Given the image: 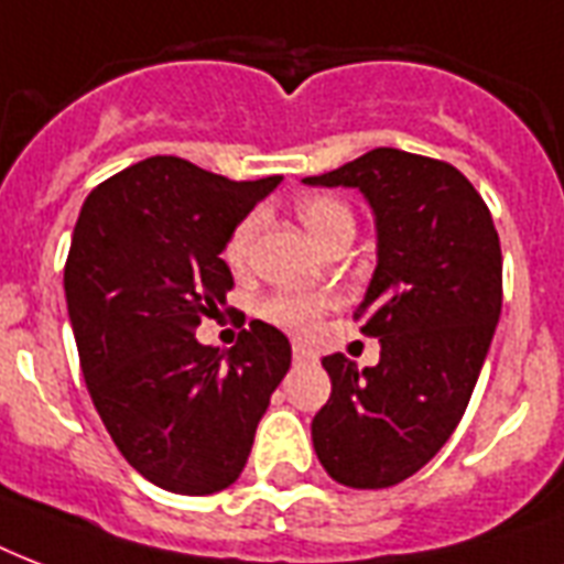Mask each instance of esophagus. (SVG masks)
<instances>
[{
    "label": "esophagus",
    "instance_id": "obj_1",
    "mask_svg": "<svg viewBox=\"0 0 564 564\" xmlns=\"http://www.w3.org/2000/svg\"><path fill=\"white\" fill-rule=\"evenodd\" d=\"M312 359V352L305 350V347H300V344H294V365H303V361Z\"/></svg>",
    "mask_w": 564,
    "mask_h": 564
}]
</instances>
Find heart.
Returning a JSON list of instances; mask_svg holds the SVG:
<instances>
[{
  "instance_id": "1",
  "label": "heart",
  "mask_w": 564,
  "mask_h": 564,
  "mask_svg": "<svg viewBox=\"0 0 564 564\" xmlns=\"http://www.w3.org/2000/svg\"><path fill=\"white\" fill-rule=\"evenodd\" d=\"M296 214L303 226L312 232L314 241H321L323 247H329L335 238L341 235H352L356 229V217H352L350 205L335 199L326 194L303 196L296 203ZM256 229H259V214L252 212L247 217L235 223L232 232L226 238L223 247V259L232 270L247 268L252 252V241H256ZM332 305L329 294L321 291H305V288H291V291H276L261 303V314L264 321H270L279 329L291 332V335H312L321 323L323 312Z\"/></svg>"
}]
</instances>
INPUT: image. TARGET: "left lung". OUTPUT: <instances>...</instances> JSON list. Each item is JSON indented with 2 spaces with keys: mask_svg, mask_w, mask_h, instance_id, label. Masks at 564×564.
I'll return each instance as SVG.
<instances>
[{
  "mask_svg": "<svg viewBox=\"0 0 564 564\" xmlns=\"http://www.w3.org/2000/svg\"><path fill=\"white\" fill-rule=\"evenodd\" d=\"M305 185L359 187L377 217V270L359 312L377 368L323 359L332 394L312 421L335 482L388 488L438 453L477 386L503 305V256L477 187L447 161L379 150Z\"/></svg>",
  "mask_w": 564,
  "mask_h": 564,
  "instance_id": "1",
  "label": "left lung"
}]
</instances>
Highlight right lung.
Returning <instances> with one entry per match:
<instances>
[{"mask_svg":"<svg viewBox=\"0 0 564 564\" xmlns=\"http://www.w3.org/2000/svg\"><path fill=\"white\" fill-rule=\"evenodd\" d=\"M279 182L152 155L94 187L73 229L64 291L90 400L123 459L173 495L241 477L291 368V344L264 321L229 352L194 338L235 285L226 238Z\"/></svg>","mask_w":564,"mask_h":564,"instance_id":"add662e5","label":"right lung"}]
</instances>
